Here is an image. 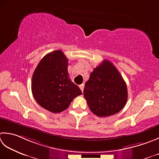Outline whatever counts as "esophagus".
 <instances>
[{"label":"esophagus","mask_w":159,"mask_h":159,"mask_svg":"<svg viewBox=\"0 0 159 159\" xmlns=\"http://www.w3.org/2000/svg\"><path fill=\"white\" fill-rule=\"evenodd\" d=\"M79 88H80V89H81V91L83 92V89H84V84H81V85H79Z\"/></svg>","instance_id":"34e87169"}]
</instances>
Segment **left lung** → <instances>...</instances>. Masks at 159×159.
<instances>
[{
    "label": "left lung",
    "instance_id": "obj_1",
    "mask_svg": "<svg viewBox=\"0 0 159 159\" xmlns=\"http://www.w3.org/2000/svg\"><path fill=\"white\" fill-rule=\"evenodd\" d=\"M83 94L90 110L99 117L119 112L127 100L126 83L119 70L107 60L90 74Z\"/></svg>",
    "mask_w": 159,
    "mask_h": 159
}]
</instances>
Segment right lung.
Here are the masks:
<instances>
[{
	"label": "right lung",
	"instance_id": "1",
	"mask_svg": "<svg viewBox=\"0 0 159 159\" xmlns=\"http://www.w3.org/2000/svg\"><path fill=\"white\" fill-rule=\"evenodd\" d=\"M68 60L61 50L49 53L34 71L32 92L36 102L52 113H59L69 107L81 90L70 79Z\"/></svg>",
	"mask_w": 159,
	"mask_h": 159
}]
</instances>
